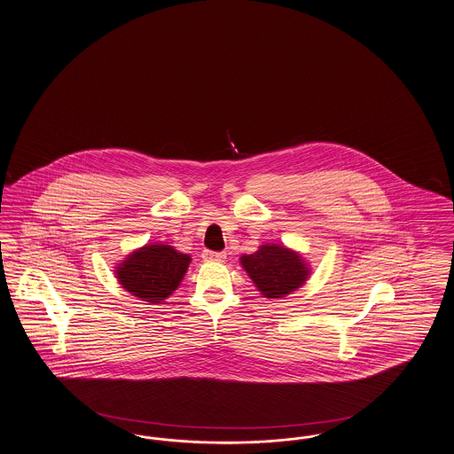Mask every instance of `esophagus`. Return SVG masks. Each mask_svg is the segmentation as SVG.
<instances>
[{
  "mask_svg": "<svg viewBox=\"0 0 454 454\" xmlns=\"http://www.w3.org/2000/svg\"><path fill=\"white\" fill-rule=\"evenodd\" d=\"M227 254L223 251H210V249H205L203 251V260L205 262H225Z\"/></svg>",
  "mask_w": 454,
  "mask_h": 454,
  "instance_id": "obj_1",
  "label": "esophagus"
}]
</instances>
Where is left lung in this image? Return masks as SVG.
Listing matches in <instances>:
<instances>
[{
  "mask_svg": "<svg viewBox=\"0 0 454 454\" xmlns=\"http://www.w3.org/2000/svg\"><path fill=\"white\" fill-rule=\"evenodd\" d=\"M240 264L264 297L278 299L308 280L309 270L302 258L277 244H264L256 253L240 258Z\"/></svg>",
  "mask_w": 454,
  "mask_h": 454,
  "instance_id": "1",
  "label": "left lung"
}]
</instances>
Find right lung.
Instances as JSON below:
<instances>
[{"label":"right lung","instance_id":"right-lung-1","mask_svg":"<svg viewBox=\"0 0 454 454\" xmlns=\"http://www.w3.org/2000/svg\"><path fill=\"white\" fill-rule=\"evenodd\" d=\"M192 258L172 246L150 244L131 253L118 266V280L129 294L145 302H162L184 277Z\"/></svg>","mask_w":454,"mask_h":454}]
</instances>
